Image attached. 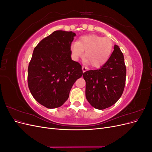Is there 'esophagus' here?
Returning a JSON list of instances; mask_svg holds the SVG:
<instances>
[{
	"mask_svg": "<svg viewBox=\"0 0 152 152\" xmlns=\"http://www.w3.org/2000/svg\"><path fill=\"white\" fill-rule=\"evenodd\" d=\"M82 72H85L87 70V68L86 67H85V66H82Z\"/></svg>",
	"mask_w": 152,
	"mask_h": 152,
	"instance_id": "1",
	"label": "esophagus"
}]
</instances>
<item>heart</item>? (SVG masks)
Instances as JSON below:
<instances>
[{
	"label": "heart",
	"instance_id": "heart-1",
	"mask_svg": "<svg viewBox=\"0 0 152 152\" xmlns=\"http://www.w3.org/2000/svg\"><path fill=\"white\" fill-rule=\"evenodd\" d=\"M72 57L74 60L80 58L83 51L84 62L94 68L104 65L109 59L113 50V42L108 37L91 34L82 36L70 47Z\"/></svg>",
	"mask_w": 152,
	"mask_h": 152
}]
</instances>
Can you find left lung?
<instances>
[{
    "label": "left lung",
    "mask_w": 152,
    "mask_h": 152,
    "mask_svg": "<svg viewBox=\"0 0 152 152\" xmlns=\"http://www.w3.org/2000/svg\"><path fill=\"white\" fill-rule=\"evenodd\" d=\"M86 96L92 107L103 110L111 107L121 97L126 84V67L118 45L107 62L98 70L84 73Z\"/></svg>",
    "instance_id": "obj_1"
}]
</instances>
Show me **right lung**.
<instances>
[{
    "label": "right lung",
    "mask_w": 152,
    "mask_h": 152,
    "mask_svg": "<svg viewBox=\"0 0 152 152\" xmlns=\"http://www.w3.org/2000/svg\"><path fill=\"white\" fill-rule=\"evenodd\" d=\"M72 31L56 30L34 48L28 68V85L37 102L48 108L61 107L75 81L83 74L71 58Z\"/></svg>",
    "instance_id": "right-lung-1"
}]
</instances>
